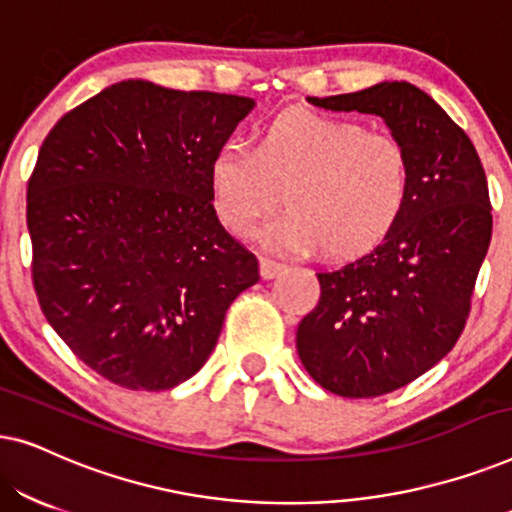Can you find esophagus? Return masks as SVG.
Segmentation results:
<instances>
[{"instance_id": "obj_1", "label": "esophagus", "mask_w": 512, "mask_h": 512, "mask_svg": "<svg viewBox=\"0 0 512 512\" xmlns=\"http://www.w3.org/2000/svg\"><path fill=\"white\" fill-rule=\"evenodd\" d=\"M282 270H284V263L272 261V258H261V277L263 279L277 277Z\"/></svg>"}]
</instances>
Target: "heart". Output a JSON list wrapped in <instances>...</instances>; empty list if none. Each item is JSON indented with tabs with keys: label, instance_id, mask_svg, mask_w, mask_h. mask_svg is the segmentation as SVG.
Segmentation results:
<instances>
[{
	"label": "heart",
	"instance_id": "obj_1",
	"mask_svg": "<svg viewBox=\"0 0 512 512\" xmlns=\"http://www.w3.org/2000/svg\"><path fill=\"white\" fill-rule=\"evenodd\" d=\"M209 191L223 226L249 235L279 202L289 212L258 237L284 254L324 247L333 258L377 247L401 219L410 193V158L391 132L314 111H286L258 149L226 142L209 163Z\"/></svg>",
	"mask_w": 512,
	"mask_h": 512
}]
</instances>
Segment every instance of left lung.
<instances>
[{"mask_svg": "<svg viewBox=\"0 0 512 512\" xmlns=\"http://www.w3.org/2000/svg\"><path fill=\"white\" fill-rule=\"evenodd\" d=\"M307 102L380 116L410 158L401 219L366 256L319 272V303L296 333L314 382L345 398L382 396L436 366L464 331L492 240L487 177L466 132L408 81Z\"/></svg>", "mask_w": 512, "mask_h": 512, "instance_id": "left-lung-1", "label": "left lung"}]
</instances>
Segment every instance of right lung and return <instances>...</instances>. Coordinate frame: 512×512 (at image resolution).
<instances>
[{
    "mask_svg": "<svg viewBox=\"0 0 512 512\" xmlns=\"http://www.w3.org/2000/svg\"><path fill=\"white\" fill-rule=\"evenodd\" d=\"M251 97L130 79L55 123L27 186L32 279L53 331L118 387L205 366L256 256L219 223L209 163Z\"/></svg>",
    "mask_w": 512,
    "mask_h": 512,
    "instance_id": "right-lung-1",
    "label": "right lung"
}]
</instances>
